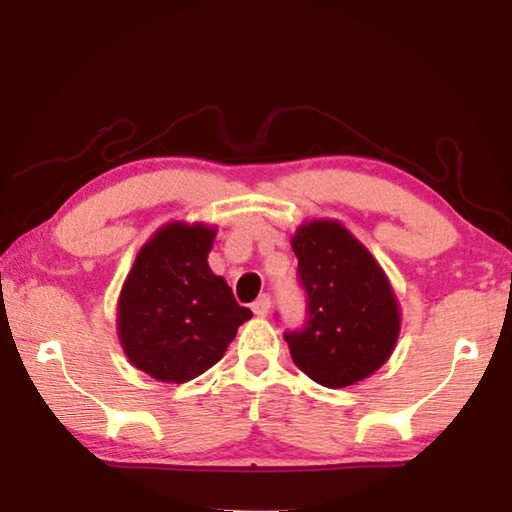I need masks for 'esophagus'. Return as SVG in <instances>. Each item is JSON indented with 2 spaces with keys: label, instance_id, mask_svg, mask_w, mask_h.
I'll return each instance as SVG.
<instances>
[{
  "label": "esophagus",
  "instance_id": "obj_1",
  "mask_svg": "<svg viewBox=\"0 0 512 512\" xmlns=\"http://www.w3.org/2000/svg\"><path fill=\"white\" fill-rule=\"evenodd\" d=\"M253 311H255V316H259V318L268 316V311H271V298L262 296L257 302H253Z\"/></svg>",
  "mask_w": 512,
  "mask_h": 512
}]
</instances>
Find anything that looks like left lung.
Listing matches in <instances>:
<instances>
[{
	"instance_id": "obj_1",
	"label": "left lung",
	"mask_w": 512,
	"mask_h": 512,
	"mask_svg": "<svg viewBox=\"0 0 512 512\" xmlns=\"http://www.w3.org/2000/svg\"><path fill=\"white\" fill-rule=\"evenodd\" d=\"M291 248L309 307L305 329L284 334L293 363L327 388L370 377L393 354L402 323L384 268L334 219L298 225Z\"/></svg>"
}]
</instances>
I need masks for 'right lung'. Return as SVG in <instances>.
<instances>
[{"label":"right lung","instance_id":"right-lung-1","mask_svg":"<svg viewBox=\"0 0 512 512\" xmlns=\"http://www.w3.org/2000/svg\"><path fill=\"white\" fill-rule=\"evenodd\" d=\"M214 237V225L171 221L153 232L126 275L117 336L128 361L153 379L183 384L203 375L253 318L207 264Z\"/></svg>","mask_w":512,"mask_h":512}]
</instances>
